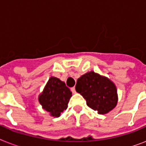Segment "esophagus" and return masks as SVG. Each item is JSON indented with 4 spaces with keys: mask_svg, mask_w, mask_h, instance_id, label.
<instances>
[{
    "mask_svg": "<svg viewBox=\"0 0 146 146\" xmlns=\"http://www.w3.org/2000/svg\"><path fill=\"white\" fill-rule=\"evenodd\" d=\"M71 92H72L73 93H76V92L75 87H73V88H71Z\"/></svg>",
    "mask_w": 146,
    "mask_h": 146,
    "instance_id": "1",
    "label": "esophagus"
}]
</instances>
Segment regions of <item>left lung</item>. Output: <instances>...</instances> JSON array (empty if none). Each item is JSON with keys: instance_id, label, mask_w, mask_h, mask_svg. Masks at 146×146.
<instances>
[{"instance_id": "1", "label": "left lung", "mask_w": 146, "mask_h": 146, "mask_svg": "<svg viewBox=\"0 0 146 146\" xmlns=\"http://www.w3.org/2000/svg\"><path fill=\"white\" fill-rule=\"evenodd\" d=\"M76 91L86 100L87 105L100 114L108 113L117 103L115 85L93 71L77 80Z\"/></svg>"}]
</instances>
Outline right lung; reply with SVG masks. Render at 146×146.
<instances>
[{"instance_id":"right-lung-1","label":"right lung","mask_w":146,"mask_h":146,"mask_svg":"<svg viewBox=\"0 0 146 146\" xmlns=\"http://www.w3.org/2000/svg\"><path fill=\"white\" fill-rule=\"evenodd\" d=\"M72 92L66 84L56 77H50L38 100L42 108L53 117H59L67 108Z\"/></svg>"}]
</instances>
